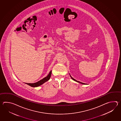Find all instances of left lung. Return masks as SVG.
Returning <instances> with one entry per match:
<instances>
[{"label":"left lung","instance_id":"left-lung-1","mask_svg":"<svg viewBox=\"0 0 121 121\" xmlns=\"http://www.w3.org/2000/svg\"><path fill=\"white\" fill-rule=\"evenodd\" d=\"M69 75H70V77L71 78V79H72V80H74L75 81H76V82H79V83H81V84H85V83H83V82H80V81H77V80H75V79H74V78H73V77L70 76V75L69 74Z\"/></svg>","mask_w":121,"mask_h":121}]
</instances>
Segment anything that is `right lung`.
<instances>
[{"mask_svg": "<svg viewBox=\"0 0 121 121\" xmlns=\"http://www.w3.org/2000/svg\"><path fill=\"white\" fill-rule=\"evenodd\" d=\"M52 71L51 70L48 75L45 77L43 79L40 80V81H39L37 82H35V83H26V84H27V85H29L30 86H31V87H38L39 86L42 85L44 82H46L47 81H48V80H49L50 79V77H51V75H52Z\"/></svg>", "mask_w": 121, "mask_h": 121, "instance_id": "1", "label": "right lung"}]
</instances>
